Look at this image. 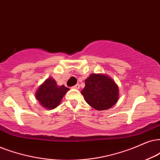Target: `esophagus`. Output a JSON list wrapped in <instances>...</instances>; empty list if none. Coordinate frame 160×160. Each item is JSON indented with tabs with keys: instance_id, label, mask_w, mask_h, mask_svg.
Segmentation results:
<instances>
[{
	"instance_id": "esophagus-1",
	"label": "esophagus",
	"mask_w": 160,
	"mask_h": 160,
	"mask_svg": "<svg viewBox=\"0 0 160 160\" xmlns=\"http://www.w3.org/2000/svg\"><path fill=\"white\" fill-rule=\"evenodd\" d=\"M73 88H75V89H79L80 88V85L79 84H76L75 86H74L73 87H72Z\"/></svg>"
}]
</instances>
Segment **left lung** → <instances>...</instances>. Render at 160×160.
Returning <instances> with one entry per match:
<instances>
[{
    "label": "left lung",
    "mask_w": 160,
    "mask_h": 160,
    "mask_svg": "<svg viewBox=\"0 0 160 160\" xmlns=\"http://www.w3.org/2000/svg\"><path fill=\"white\" fill-rule=\"evenodd\" d=\"M85 84L82 94L87 103L96 110H107L118 100V87L112 79L104 74H92Z\"/></svg>",
    "instance_id": "8db88e82"
}]
</instances>
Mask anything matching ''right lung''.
Instances as JSON below:
<instances>
[{
  "instance_id": "obj_1",
  "label": "right lung",
  "mask_w": 160,
  "mask_h": 160,
  "mask_svg": "<svg viewBox=\"0 0 160 160\" xmlns=\"http://www.w3.org/2000/svg\"><path fill=\"white\" fill-rule=\"evenodd\" d=\"M68 88L62 85L58 86L56 81L49 78L43 82L36 92V98L41 106L48 109H53L60 104Z\"/></svg>"
}]
</instances>
